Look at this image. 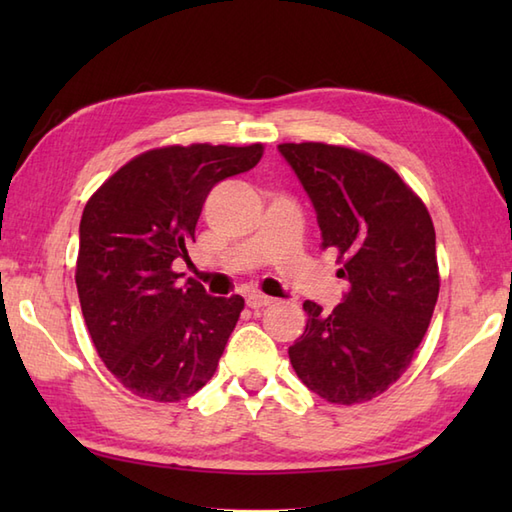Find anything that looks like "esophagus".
<instances>
[{"label":"esophagus","mask_w":512,"mask_h":512,"mask_svg":"<svg viewBox=\"0 0 512 512\" xmlns=\"http://www.w3.org/2000/svg\"><path fill=\"white\" fill-rule=\"evenodd\" d=\"M270 303H273V299L262 295V292H248V295H246V306L253 308V310L266 308V306H270Z\"/></svg>","instance_id":"34e87169"}]
</instances>
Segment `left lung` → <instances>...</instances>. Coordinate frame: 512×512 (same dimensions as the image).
<instances>
[{
    "label": "left lung",
    "instance_id": "8db88e82",
    "mask_svg": "<svg viewBox=\"0 0 512 512\" xmlns=\"http://www.w3.org/2000/svg\"><path fill=\"white\" fill-rule=\"evenodd\" d=\"M350 290L330 314L314 301L290 345L301 383L336 405L372 400L409 367L440 292L436 231L427 206L398 173L363 151L284 143Z\"/></svg>",
    "mask_w": 512,
    "mask_h": 512
}]
</instances>
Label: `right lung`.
I'll list each match as a JSON object with an SVG mask.
<instances>
[{"instance_id": "obj_1", "label": "right lung", "mask_w": 512, "mask_h": 512, "mask_svg": "<svg viewBox=\"0 0 512 512\" xmlns=\"http://www.w3.org/2000/svg\"><path fill=\"white\" fill-rule=\"evenodd\" d=\"M262 145L162 147L129 160L83 209L76 290L107 369L132 394L178 402L215 374L244 299L173 273L189 259L206 195L253 169Z\"/></svg>"}]
</instances>
